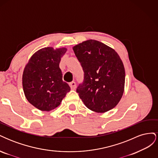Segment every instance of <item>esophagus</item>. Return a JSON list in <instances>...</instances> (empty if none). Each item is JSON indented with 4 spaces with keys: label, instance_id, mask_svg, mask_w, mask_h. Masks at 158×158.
I'll return each instance as SVG.
<instances>
[{
    "label": "esophagus",
    "instance_id": "obj_1",
    "mask_svg": "<svg viewBox=\"0 0 158 158\" xmlns=\"http://www.w3.org/2000/svg\"><path fill=\"white\" fill-rule=\"evenodd\" d=\"M69 85H70V88H71L72 89H76V84L75 82H74V81H73V82H70Z\"/></svg>",
    "mask_w": 158,
    "mask_h": 158
}]
</instances>
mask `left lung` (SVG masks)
I'll use <instances>...</instances> for the list:
<instances>
[{"mask_svg": "<svg viewBox=\"0 0 158 158\" xmlns=\"http://www.w3.org/2000/svg\"><path fill=\"white\" fill-rule=\"evenodd\" d=\"M84 71L76 92L84 105L97 113L115 107L122 98L125 80L123 62L115 51L102 43L88 40L73 47Z\"/></svg>", "mask_w": 158, "mask_h": 158, "instance_id": "1", "label": "left lung"}]
</instances>
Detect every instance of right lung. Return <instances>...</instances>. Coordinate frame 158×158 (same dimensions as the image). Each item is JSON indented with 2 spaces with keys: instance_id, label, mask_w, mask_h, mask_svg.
Returning <instances> with one entry per match:
<instances>
[{
  "instance_id": "right-lung-1",
  "label": "right lung",
  "mask_w": 158,
  "mask_h": 158,
  "mask_svg": "<svg viewBox=\"0 0 158 158\" xmlns=\"http://www.w3.org/2000/svg\"><path fill=\"white\" fill-rule=\"evenodd\" d=\"M66 51V48L41 49L33 55L23 70L22 84L26 97L41 111H49L58 107L70 92L59 68Z\"/></svg>"
}]
</instances>
